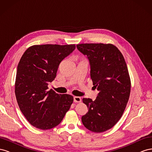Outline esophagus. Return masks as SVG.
<instances>
[{"mask_svg":"<svg viewBox=\"0 0 152 152\" xmlns=\"http://www.w3.org/2000/svg\"><path fill=\"white\" fill-rule=\"evenodd\" d=\"M74 101L75 102H81V99L80 97H74Z\"/></svg>","mask_w":152,"mask_h":152,"instance_id":"1","label":"esophagus"}]
</instances>
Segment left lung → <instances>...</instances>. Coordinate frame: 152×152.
<instances>
[{
  "mask_svg": "<svg viewBox=\"0 0 152 152\" xmlns=\"http://www.w3.org/2000/svg\"><path fill=\"white\" fill-rule=\"evenodd\" d=\"M90 64V76L99 94L95 101L83 98L88 111L81 117L89 131L100 133L111 129L122 117L131 93V83L123 55L112 44L77 45Z\"/></svg>",
  "mask_w": 152,
  "mask_h": 152,
  "instance_id": "1",
  "label": "left lung"
}]
</instances>
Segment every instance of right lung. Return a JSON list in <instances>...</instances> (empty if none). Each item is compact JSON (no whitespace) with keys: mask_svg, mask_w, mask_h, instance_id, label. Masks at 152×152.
Returning a JSON list of instances; mask_svg holds the SVG:
<instances>
[{"mask_svg":"<svg viewBox=\"0 0 152 152\" xmlns=\"http://www.w3.org/2000/svg\"><path fill=\"white\" fill-rule=\"evenodd\" d=\"M75 45H34L25 51L18 65L15 95L20 109L32 126L48 130L62 122L73 102L69 94L48 90L60 63Z\"/></svg>","mask_w":152,"mask_h":152,"instance_id":"add662e5","label":"right lung"}]
</instances>
